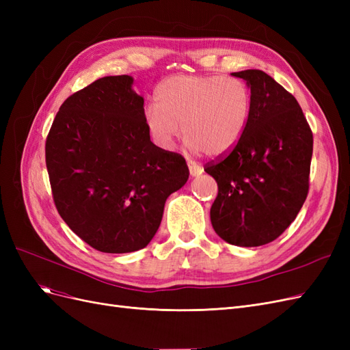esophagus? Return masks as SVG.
<instances>
[{"mask_svg": "<svg viewBox=\"0 0 350 350\" xmlns=\"http://www.w3.org/2000/svg\"><path fill=\"white\" fill-rule=\"evenodd\" d=\"M188 169H189V174H191L193 176L203 174V167H201V166L197 165V163H194V162H188Z\"/></svg>", "mask_w": 350, "mask_h": 350, "instance_id": "1", "label": "esophagus"}]
</instances>
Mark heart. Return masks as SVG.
Wrapping results in <instances>:
<instances>
[{
  "label": "heart",
  "mask_w": 350,
  "mask_h": 350,
  "mask_svg": "<svg viewBox=\"0 0 350 350\" xmlns=\"http://www.w3.org/2000/svg\"><path fill=\"white\" fill-rule=\"evenodd\" d=\"M156 105L143 115L146 130L161 149L179 137L191 152L220 156L234 149L245 133L252 111L248 84L237 77L172 76L156 89Z\"/></svg>",
  "instance_id": "heart-1"
}]
</instances>
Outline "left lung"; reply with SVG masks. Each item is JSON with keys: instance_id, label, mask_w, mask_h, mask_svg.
I'll use <instances>...</instances> for the list:
<instances>
[{"instance_id": "1", "label": "left lung", "mask_w": 350, "mask_h": 350, "mask_svg": "<svg viewBox=\"0 0 350 350\" xmlns=\"http://www.w3.org/2000/svg\"><path fill=\"white\" fill-rule=\"evenodd\" d=\"M232 74L247 80L252 111L234 149L204 166L219 188L210 219L228 243L260 247L279 238L305 203L312 131L298 100L269 74Z\"/></svg>"}]
</instances>
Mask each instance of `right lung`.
<instances>
[{"label":"right lung","mask_w":350,"mask_h":350,"mask_svg":"<svg viewBox=\"0 0 350 350\" xmlns=\"http://www.w3.org/2000/svg\"><path fill=\"white\" fill-rule=\"evenodd\" d=\"M131 84L130 76H109L72 93L45 143L59 216L100 252L144 248L161 225L166 198L189 175L181 154L150 142L144 100Z\"/></svg>","instance_id":"add662e5"}]
</instances>
